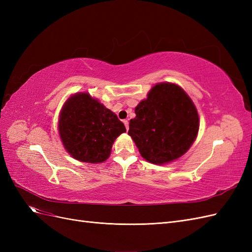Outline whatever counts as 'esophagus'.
Listing matches in <instances>:
<instances>
[{"label":"esophagus","mask_w":252,"mask_h":252,"mask_svg":"<svg viewBox=\"0 0 252 252\" xmlns=\"http://www.w3.org/2000/svg\"><path fill=\"white\" fill-rule=\"evenodd\" d=\"M123 123H124V125H125V127H126V130H128V129H129V123H128V121H127V120H124Z\"/></svg>","instance_id":"esophagus-1"}]
</instances>
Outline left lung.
<instances>
[{
  "mask_svg": "<svg viewBox=\"0 0 252 252\" xmlns=\"http://www.w3.org/2000/svg\"><path fill=\"white\" fill-rule=\"evenodd\" d=\"M131 136L147 162L164 165L184 156L195 141L200 118L190 96L178 84L158 83L134 109Z\"/></svg>",
  "mask_w": 252,
  "mask_h": 252,
  "instance_id": "left-lung-1",
  "label": "left lung"
}]
</instances>
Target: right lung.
I'll use <instances>...</instances> for the list:
<instances>
[{
  "label": "right lung",
  "instance_id": "add662e5",
  "mask_svg": "<svg viewBox=\"0 0 252 252\" xmlns=\"http://www.w3.org/2000/svg\"><path fill=\"white\" fill-rule=\"evenodd\" d=\"M59 135L65 150L80 162L107 159L118 136L126 131L117 114L88 93L71 94L59 116Z\"/></svg>",
  "mask_w": 252,
  "mask_h": 252
}]
</instances>
